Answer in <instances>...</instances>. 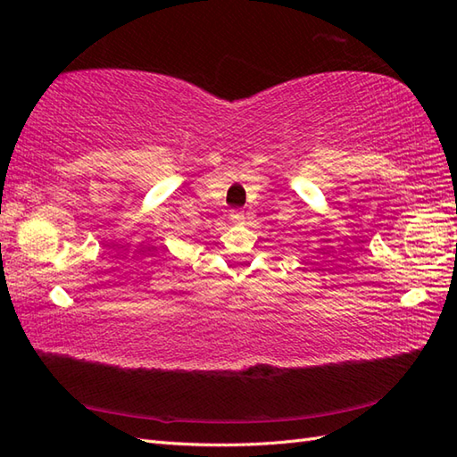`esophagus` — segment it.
<instances>
[{
    "instance_id": "1",
    "label": "esophagus",
    "mask_w": 457,
    "mask_h": 457,
    "mask_svg": "<svg viewBox=\"0 0 457 457\" xmlns=\"http://www.w3.org/2000/svg\"><path fill=\"white\" fill-rule=\"evenodd\" d=\"M229 218L234 223H244L245 221V216H244V212H241V210H231Z\"/></svg>"
}]
</instances>
